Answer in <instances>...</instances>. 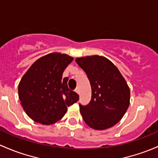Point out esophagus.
<instances>
[{"instance_id": "esophagus-1", "label": "esophagus", "mask_w": 158, "mask_h": 158, "mask_svg": "<svg viewBox=\"0 0 158 158\" xmlns=\"http://www.w3.org/2000/svg\"><path fill=\"white\" fill-rule=\"evenodd\" d=\"M75 92H76V93H78V94H79V93H80V92H79V88H76V90H75Z\"/></svg>"}]
</instances>
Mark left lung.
<instances>
[{
	"label": "left lung",
	"mask_w": 158,
	"mask_h": 158,
	"mask_svg": "<svg viewBox=\"0 0 158 158\" xmlns=\"http://www.w3.org/2000/svg\"><path fill=\"white\" fill-rule=\"evenodd\" d=\"M76 62L85 72L92 87L89 104H79L84 121L97 130L114 127L129 106L130 90L125 79L117 66L102 56L79 57Z\"/></svg>",
	"instance_id": "8db88e82"
}]
</instances>
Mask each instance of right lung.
Masks as SVG:
<instances>
[{
	"instance_id": "right-lung-1",
	"label": "right lung",
	"mask_w": 158,
	"mask_h": 158,
	"mask_svg": "<svg viewBox=\"0 0 158 158\" xmlns=\"http://www.w3.org/2000/svg\"><path fill=\"white\" fill-rule=\"evenodd\" d=\"M73 58L51 53L38 59L23 76L18 86L23 110L31 119L44 125L57 122L67 107L78 101L77 93L69 89L63 73Z\"/></svg>"
}]
</instances>
